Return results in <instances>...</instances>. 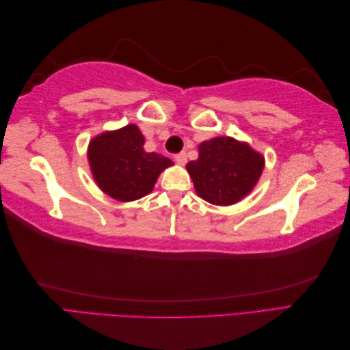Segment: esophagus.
I'll return each instance as SVG.
<instances>
[{"label":"esophagus","instance_id":"1","mask_svg":"<svg viewBox=\"0 0 350 350\" xmlns=\"http://www.w3.org/2000/svg\"><path fill=\"white\" fill-rule=\"evenodd\" d=\"M174 161L178 163V165H185L187 163V153L185 152H181V153H176L174 154Z\"/></svg>","mask_w":350,"mask_h":350}]
</instances>
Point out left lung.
Listing matches in <instances>:
<instances>
[{
  "instance_id": "1",
  "label": "left lung",
  "mask_w": 350,
  "mask_h": 350,
  "mask_svg": "<svg viewBox=\"0 0 350 350\" xmlns=\"http://www.w3.org/2000/svg\"><path fill=\"white\" fill-rule=\"evenodd\" d=\"M264 159L245 143L216 137L198 146V159L187 163L197 194L216 206L234 204L257 184Z\"/></svg>"
}]
</instances>
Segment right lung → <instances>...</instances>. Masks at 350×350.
<instances>
[{"label": "right lung", "mask_w": 350, "mask_h": 350, "mask_svg": "<svg viewBox=\"0 0 350 350\" xmlns=\"http://www.w3.org/2000/svg\"><path fill=\"white\" fill-rule=\"evenodd\" d=\"M143 146V135L134 124L92 140L89 162L103 193L118 201H133L152 191L159 174L172 161L144 152Z\"/></svg>", "instance_id": "right-lung-1"}]
</instances>
